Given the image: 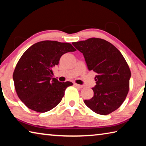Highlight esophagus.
<instances>
[{
    "instance_id": "obj_1",
    "label": "esophagus",
    "mask_w": 146,
    "mask_h": 146,
    "mask_svg": "<svg viewBox=\"0 0 146 146\" xmlns=\"http://www.w3.org/2000/svg\"><path fill=\"white\" fill-rule=\"evenodd\" d=\"M74 85H75L76 87H78V88H84V86L82 85H79L78 84H74Z\"/></svg>"
}]
</instances>
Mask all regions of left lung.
Wrapping results in <instances>:
<instances>
[{
    "label": "left lung",
    "mask_w": 146,
    "mask_h": 146,
    "mask_svg": "<svg viewBox=\"0 0 146 146\" xmlns=\"http://www.w3.org/2000/svg\"><path fill=\"white\" fill-rule=\"evenodd\" d=\"M72 44L83 54L88 70L97 73L93 97L85 100V104L102 115L117 110L127 97L131 77L129 66L122 53L102 38H90Z\"/></svg>",
    "instance_id": "8db88e82"
}]
</instances>
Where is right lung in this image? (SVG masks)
Returning a JSON list of instances; mask_svg holds the SVG:
<instances>
[{"instance_id":"add662e5","label":"right lung","mask_w":146,"mask_h":146,"mask_svg":"<svg viewBox=\"0 0 146 146\" xmlns=\"http://www.w3.org/2000/svg\"><path fill=\"white\" fill-rule=\"evenodd\" d=\"M76 51L70 43L44 40L34 44L19 59L13 79L19 98L28 108L45 113L57 106L71 82L53 78V68L68 52Z\"/></svg>"}]
</instances>
